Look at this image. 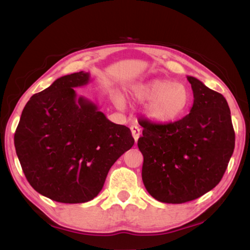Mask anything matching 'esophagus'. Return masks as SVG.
<instances>
[{
	"label": "esophagus",
	"mask_w": 250,
	"mask_h": 250,
	"mask_svg": "<svg viewBox=\"0 0 250 250\" xmlns=\"http://www.w3.org/2000/svg\"><path fill=\"white\" fill-rule=\"evenodd\" d=\"M131 132H132V136H133V139H134V141L135 142H137V140H139V137H140V134H141V129H140V126L139 125H131Z\"/></svg>",
	"instance_id": "1"
}]
</instances>
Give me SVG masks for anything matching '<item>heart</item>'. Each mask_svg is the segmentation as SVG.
<instances>
[{"mask_svg": "<svg viewBox=\"0 0 250 250\" xmlns=\"http://www.w3.org/2000/svg\"><path fill=\"white\" fill-rule=\"evenodd\" d=\"M130 98L137 103H146L143 114L155 124H169L179 119L187 111L191 95L187 87L168 79H151L137 83L130 89ZM117 107L124 108L121 97L115 99Z\"/></svg>", "mask_w": 250, "mask_h": 250, "instance_id": "b5f03b06", "label": "heart"}]
</instances>
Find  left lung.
<instances>
[{"instance_id": "1", "label": "left lung", "mask_w": 250, "mask_h": 250, "mask_svg": "<svg viewBox=\"0 0 250 250\" xmlns=\"http://www.w3.org/2000/svg\"><path fill=\"white\" fill-rule=\"evenodd\" d=\"M187 79L194 99L190 113L167 125L144 121L137 142L144 157L143 183L163 203H185L215 188L234 150L227 100L195 77Z\"/></svg>"}]
</instances>
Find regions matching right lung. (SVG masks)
I'll use <instances>...</instances> for the list:
<instances>
[{"label": "right lung", "instance_id": "add662e5", "mask_svg": "<svg viewBox=\"0 0 250 250\" xmlns=\"http://www.w3.org/2000/svg\"><path fill=\"white\" fill-rule=\"evenodd\" d=\"M90 82L78 72L32 95L16 130V152L34 190L60 203H84L102 190L109 168L134 144L125 125L109 121L74 88Z\"/></svg>", "mask_w": 250, "mask_h": 250}]
</instances>
